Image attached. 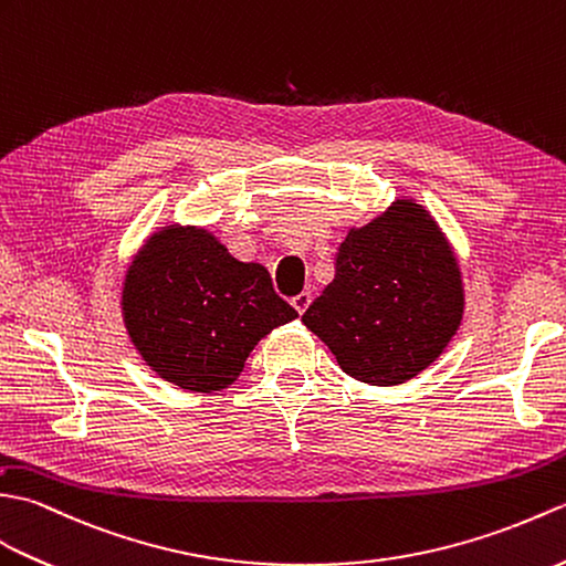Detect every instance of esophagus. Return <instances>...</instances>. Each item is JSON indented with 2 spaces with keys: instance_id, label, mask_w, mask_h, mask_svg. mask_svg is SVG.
<instances>
[{
  "instance_id": "1",
  "label": "esophagus",
  "mask_w": 566,
  "mask_h": 566,
  "mask_svg": "<svg viewBox=\"0 0 566 566\" xmlns=\"http://www.w3.org/2000/svg\"><path fill=\"white\" fill-rule=\"evenodd\" d=\"M291 303H293V307L297 310V315H303V312L310 307V303H312V293H300V295H295L293 300H291Z\"/></svg>"
}]
</instances>
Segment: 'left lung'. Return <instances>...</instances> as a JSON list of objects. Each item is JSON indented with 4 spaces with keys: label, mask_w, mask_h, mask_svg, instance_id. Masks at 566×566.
Listing matches in <instances>:
<instances>
[{
    "label": "left lung",
    "mask_w": 566,
    "mask_h": 566,
    "mask_svg": "<svg viewBox=\"0 0 566 566\" xmlns=\"http://www.w3.org/2000/svg\"><path fill=\"white\" fill-rule=\"evenodd\" d=\"M453 249L413 200L350 230L336 251L334 281L303 322L350 378L399 385L443 354L462 319Z\"/></svg>",
    "instance_id": "obj_1"
}]
</instances>
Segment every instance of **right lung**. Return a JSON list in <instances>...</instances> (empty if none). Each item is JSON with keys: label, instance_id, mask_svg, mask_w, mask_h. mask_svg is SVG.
I'll return each mask as SVG.
<instances>
[{"label": "right lung", "instance_id": "right-lung-1", "mask_svg": "<svg viewBox=\"0 0 566 566\" xmlns=\"http://www.w3.org/2000/svg\"><path fill=\"white\" fill-rule=\"evenodd\" d=\"M295 317L261 263L234 259L206 230L165 228L125 275L135 348L159 378L193 392L232 385L261 338Z\"/></svg>", "mask_w": 566, "mask_h": 566}]
</instances>
